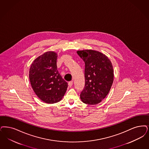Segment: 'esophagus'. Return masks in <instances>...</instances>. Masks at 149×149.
<instances>
[{"instance_id": "34e87169", "label": "esophagus", "mask_w": 149, "mask_h": 149, "mask_svg": "<svg viewBox=\"0 0 149 149\" xmlns=\"http://www.w3.org/2000/svg\"><path fill=\"white\" fill-rule=\"evenodd\" d=\"M72 84H73V82L72 81H69V83H68V85H69V86L71 87V86H72Z\"/></svg>"}]
</instances>
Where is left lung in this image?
Segmentation results:
<instances>
[{
    "label": "left lung",
    "mask_w": 149,
    "mask_h": 149,
    "mask_svg": "<svg viewBox=\"0 0 149 149\" xmlns=\"http://www.w3.org/2000/svg\"><path fill=\"white\" fill-rule=\"evenodd\" d=\"M77 53L85 64V84L80 99L86 104H97L107 96L113 83L112 63L98 51L83 50H78Z\"/></svg>",
    "instance_id": "8db88e82"
}]
</instances>
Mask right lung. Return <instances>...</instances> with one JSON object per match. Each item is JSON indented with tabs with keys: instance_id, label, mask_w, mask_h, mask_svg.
I'll return each mask as SVG.
<instances>
[{
	"instance_id": "obj_1",
	"label": "right lung",
	"mask_w": 149,
	"mask_h": 149,
	"mask_svg": "<svg viewBox=\"0 0 149 149\" xmlns=\"http://www.w3.org/2000/svg\"><path fill=\"white\" fill-rule=\"evenodd\" d=\"M57 57L55 52H47L33 61L29 70L33 89L41 100L48 104L60 101L68 88L57 69Z\"/></svg>"
}]
</instances>
